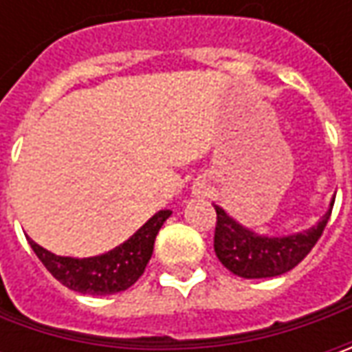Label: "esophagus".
Masks as SVG:
<instances>
[{
	"mask_svg": "<svg viewBox=\"0 0 352 352\" xmlns=\"http://www.w3.org/2000/svg\"><path fill=\"white\" fill-rule=\"evenodd\" d=\"M194 194H197V196H206V194H208L206 184H196V186H194Z\"/></svg>",
	"mask_w": 352,
	"mask_h": 352,
	"instance_id": "esophagus-1",
	"label": "esophagus"
}]
</instances>
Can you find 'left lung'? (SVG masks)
<instances>
[{"label":"left lung","instance_id":"1","mask_svg":"<svg viewBox=\"0 0 352 352\" xmlns=\"http://www.w3.org/2000/svg\"><path fill=\"white\" fill-rule=\"evenodd\" d=\"M335 197L325 215L318 223L300 233L284 236L258 235L252 229L233 219L223 208L213 206L217 211V225L213 236V249L227 270L241 278H274L292 270L304 261L314 249L318 239L329 221Z\"/></svg>","mask_w":352,"mask_h":352}]
</instances>
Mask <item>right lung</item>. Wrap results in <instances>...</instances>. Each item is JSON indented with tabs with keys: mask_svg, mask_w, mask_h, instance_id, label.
I'll return each instance as SVG.
<instances>
[{
	"mask_svg": "<svg viewBox=\"0 0 352 352\" xmlns=\"http://www.w3.org/2000/svg\"><path fill=\"white\" fill-rule=\"evenodd\" d=\"M170 215V210H160L125 243L88 258L58 256L36 245L33 239H29V245L48 272L66 288L91 296H109L127 290L142 276L153 256L156 235Z\"/></svg>",
	"mask_w": 352,
	"mask_h": 352,
	"instance_id": "add662e5",
	"label": "right lung"
}]
</instances>
